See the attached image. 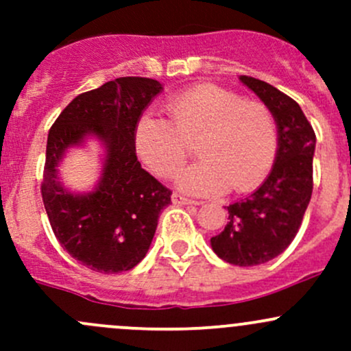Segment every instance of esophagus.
<instances>
[{"label": "esophagus", "instance_id": "obj_1", "mask_svg": "<svg viewBox=\"0 0 351 351\" xmlns=\"http://www.w3.org/2000/svg\"><path fill=\"white\" fill-rule=\"evenodd\" d=\"M171 202L175 205H186V204H197L195 200H190V198L180 195V193H173L171 195Z\"/></svg>", "mask_w": 351, "mask_h": 351}]
</instances>
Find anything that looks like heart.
Segmentation results:
<instances>
[{
	"label": "heart",
	"mask_w": 351,
	"mask_h": 351,
	"mask_svg": "<svg viewBox=\"0 0 351 351\" xmlns=\"http://www.w3.org/2000/svg\"><path fill=\"white\" fill-rule=\"evenodd\" d=\"M165 112L168 119L144 115L136 127L137 153L159 178L176 175L193 146L202 161L176 180L185 192L221 195L232 186L247 193L268 176L278 130L265 104L205 83L169 98Z\"/></svg>",
	"instance_id": "heart-1"
}]
</instances>
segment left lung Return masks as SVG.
Returning a JSON list of instances; mask_svg holds the SVG:
<instances>
[{"label": "left lung", "mask_w": 351, "mask_h": 351, "mask_svg": "<svg viewBox=\"0 0 351 351\" xmlns=\"http://www.w3.org/2000/svg\"><path fill=\"white\" fill-rule=\"evenodd\" d=\"M239 80L274 113L278 151L263 185L244 200L229 205L228 224L210 244L228 263L254 267L278 256L299 232L313 195L316 134L295 100L256 77Z\"/></svg>", "instance_id": "obj_1"}]
</instances>
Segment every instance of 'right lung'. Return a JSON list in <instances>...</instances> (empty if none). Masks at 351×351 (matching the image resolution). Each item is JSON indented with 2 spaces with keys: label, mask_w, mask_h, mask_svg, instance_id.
<instances>
[{
  "label": "right lung",
  "mask_w": 351,
  "mask_h": 351,
  "mask_svg": "<svg viewBox=\"0 0 351 351\" xmlns=\"http://www.w3.org/2000/svg\"><path fill=\"white\" fill-rule=\"evenodd\" d=\"M161 90L151 77H117L77 95L49 130L40 186L45 212L61 246L93 271L120 274L136 267L171 202V190L141 168L136 154L137 122ZM88 133L106 144L108 156L97 189L76 196L60 185L55 166Z\"/></svg>",
  "instance_id": "1"
}]
</instances>
